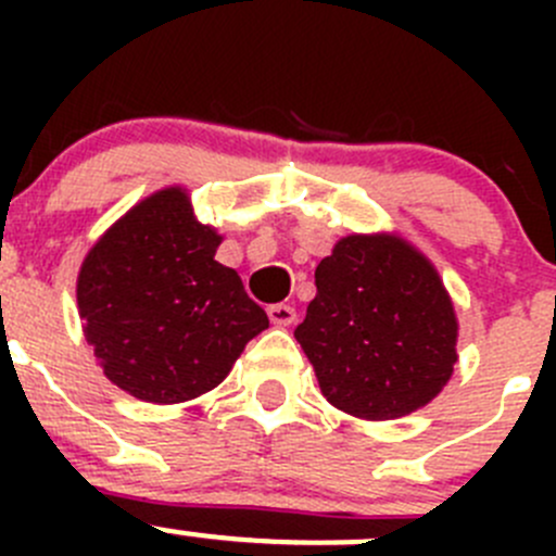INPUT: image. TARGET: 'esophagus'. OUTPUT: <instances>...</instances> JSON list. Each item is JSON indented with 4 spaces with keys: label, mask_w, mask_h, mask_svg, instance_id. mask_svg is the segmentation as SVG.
<instances>
[{
    "label": "esophagus",
    "mask_w": 556,
    "mask_h": 556,
    "mask_svg": "<svg viewBox=\"0 0 556 556\" xmlns=\"http://www.w3.org/2000/svg\"><path fill=\"white\" fill-rule=\"evenodd\" d=\"M268 319H271L277 328H288V325L295 323V309L288 304H274L268 306Z\"/></svg>",
    "instance_id": "1"
}]
</instances>
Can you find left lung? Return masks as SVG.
<instances>
[{
  "label": "left lung",
  "mask_w": 556,
  "mask_h": 556,
  "mask_svg": "<svg viewBox=\"0 0 556 556\" xmlns=\"http://www.w3.org/2000/svg\"><path fill=\"white\" fill-rule=\"evenodd\" d=\"M295 328L323 395L352 417L428 406L457 363V314L433 263L397 233H350L314 271Z\"/></svg>",
  "instance_id": "8db88e82"
}]
</instances>
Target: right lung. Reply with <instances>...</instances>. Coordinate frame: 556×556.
<instances>
[{
  "instance_id": "1",
  "label": "right lung",
  "mask_w": 556,
  "mask_h": 556,
  "mask_svg": "<svg viewBox=\"0 0 556 556\" xmlns=\"http://www.w3.org/2000/svg\"><path fill=\"white\" fill-rule=\"evenodd\" d=\"M223 237L172 185L134 204L88 250L77 312L104 377L148 403L215 390L268 317L233 268L215 261Z\"/></svg>"
}]
</instances>
